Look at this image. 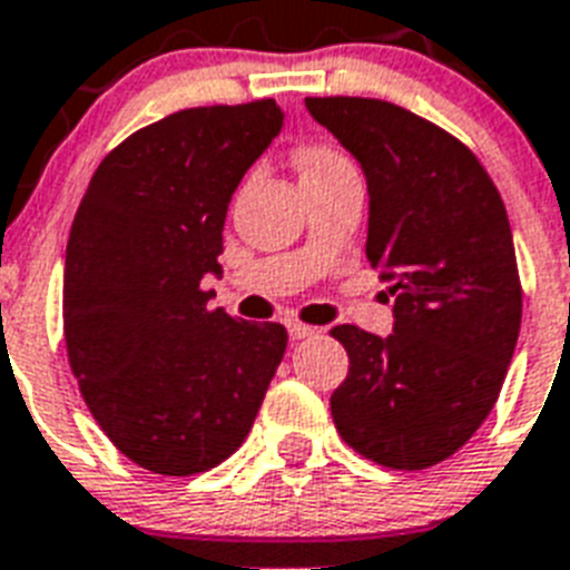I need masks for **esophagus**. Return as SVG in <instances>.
<instances>
[{
  "instance_id": "esophagus-1",
  "label": "esophagus",
  "mask_w": 570,
  "mask_h": 570,
  "mask_svg": "<svg viewBox=\"0 0 570 570\" xmlns=\"http://www.w3.org/2000/svg\"><path fill=\"white\" fill-rule=\"evenodd\" d=\"M316 327L309 325H301V322H289V336H293L295 342L298 340H309V336H316Z\"/></svg>"
}]
</instances>
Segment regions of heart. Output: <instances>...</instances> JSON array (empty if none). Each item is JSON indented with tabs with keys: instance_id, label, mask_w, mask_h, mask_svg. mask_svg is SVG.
Returning <instances> with one entry per match:
<instances>
[{
	"instance_id": "b5f03b06",
	"label": "heart",
	"mask_w": 570,
	"mask_h": 570,
	"mask_svg": "<svg viewBox=\"0 0 570 570\" xmlns=\"http://www.w3.org/2000/svg\"><path fill=\"white\" fill-rule=\"evenodd\" d=\"M340 166H348V157L342 155V151L331 149V146H307V149L298 155L301 178L333 173V169H340Z\"/></svg>"
}]
</instances>
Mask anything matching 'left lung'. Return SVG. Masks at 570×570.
I'll return each mask as SVG.
<instances>
[{
    "instance_id": "1",
    "label": "left lung",
    "mask_w": 570,
    "mask_h": 570,
    "mask_svg": "<svg viewBox=\"0 0 570 570\" xmlns=\"http://www.w3.org/2000/svg\"><path fill=\"white\" fill-rule=\"evenodd\" d=\"M304 105L363 166L365 257L395 295L386 340L331 331L348 351L333 424L383 469H430L478 433L515 351L521 277L507 207L478 155L413 110L360 96Z\"/></svg>"
}]
</instances>
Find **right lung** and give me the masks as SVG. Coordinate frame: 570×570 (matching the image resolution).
I'll return each mask as SVG.
<instances>
[{
	"mask_svg": "<svg viewBox=\"0 0 570 570\" xmlns=\"http://www.w3.org/2000/svg\"><path fill=\"white\" fill-rule=\"evenodd\" d=\"M284 125L275 99L169 114L105 155L63 272L69 368L119 453L164 478L216 469L248 436L286 327L210 309L222 228Z\"/></svg>",
	"mask_w": 570,
	"mask_h": 570,
	"instance_id": "obj_1",
	"label": "right lung"
}]
</instances>
